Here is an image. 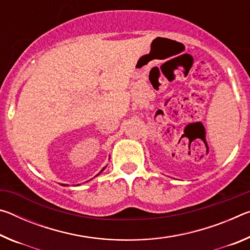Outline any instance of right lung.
<instances>
[{"label": "right lung", "instance_id": "right-lung-1", "mask_svg": "<svg viewBox=\"0 0 250 250\" xmlns=\"http://www.w3.org/2000/svg\"><path fill=\"white\" fill-rule=\"evenodd\" d=\"M103 170H104V167L103 168ZM101 172H103V171H101ZM101 172H100V173H101ZM100 173H99V174H100ZM99 174H98V175H99ZM96 176H97V175H96Z\"/></svg>", "mask_w": 250, "mask_h": 250}]
</instances>
